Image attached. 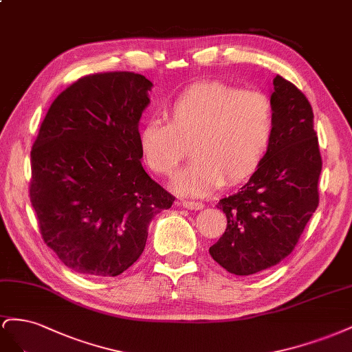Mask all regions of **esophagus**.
Listing matches in <instances>:
<instances>
[{
	"label": "esophagus",
	"mask_w": 352,
	"mask_h": 352,
	"mask_svg": "<svg viewBox=\"0 0 352 352\" xmlns=\"http://www.w3.org/2000/svg\"><path fill=\"white\" fill-rule=\"evenodd\" d=\"M178 205H182L183 208H187V209H204L205 205L202 202H195V200H179Z\"/></svg>",
	"instance_id": "obj_1"
}]
</instances>
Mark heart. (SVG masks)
Here are the masks:
<instances>
[{"instance_id": "b5f03b06", "label": "heart", "mask_w": 352, "mask_h": 352, "mask_svg": "<svg viewBox=\"0 0 352 352\" xmlns=\"http://www.w3.org/2000/svg\"><path fill=\"white\" fill-rule=\"evenodd\" d=\"M165 122L148 120L138 131L144 164L170 177L190 143L193 156L173 187L187 196H205L224 183L252 175L268 152L274 109L267 94L224 82H199L165 107Z\"/></svg>"}]
</instances>
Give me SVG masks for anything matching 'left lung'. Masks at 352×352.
Wrapping results in <instances>:
<instances>
[{
    "mask_svg": "<svg viewBox=\"0 0 352 352\" xmlns=\"http://www.w3.org/2000/svg\"><path fill=\"white\" fill-rule=\"evenodd\" d=\"M270 100L274 133L263 164L239 192L217 205L227 217V228L209 254L236 276L256 274L283 261L318 206L321 156L313 109L278 75Z\"/></svg>",
    "mask_w": 352,
    "mask_h": 352,
    "instance_id": "obj_1",
    "label": "left lung"
}]
</instances>
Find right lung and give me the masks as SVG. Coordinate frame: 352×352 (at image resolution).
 Masks as SVG:
<instances>
[{"instance_id": "obj_1", "label": "right lung", "mask_w": 352, "mask_h": 352, "mask_svg": "<svg viewBox=\"0 0 352 352\" xmlns=\"http://www.w3.org/2000/svg\"><path fill=\"white\" fill-rule=\"evenodd\" d=\"M152 87L133 72L84 76L39 128L29 196L44 242L76 273H124L143 254L150 221L174 202L147 175L138 147Z\"/></svg>"}]
</instances>
